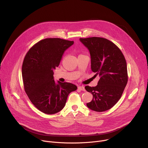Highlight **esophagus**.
Instances as JSON below:
<instances>
[{"label":"esophagus","mask_w":148,"mask_h":148,"mask_svg":"<svg viewBox=\"0 0 148 148\" xmlns=\"http://www.w3.org/2000/svg\"><path fill=\"white\" fill-rule=\"evenodd\" d=\"M78 89L79 90H81V91H86L85 88H84V87H83V86H79V87H78Z\"/></svg>","instance_id":"1"}]
</instances>
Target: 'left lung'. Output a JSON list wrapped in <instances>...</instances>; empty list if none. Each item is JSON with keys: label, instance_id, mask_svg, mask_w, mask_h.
Returning a JSON list of instances; mask_svg holds the SVG:
<instances>
[{"label": "left lung", "instance_id": "obj_1", "mask_svg": "<svg viewBox=\"0 0 148 148\" xmlns=\"http://www.w3.org/2000/svg\"><path fill=\"white\" fill-rule=\"evenodd\" d=\"M79 40L90 51L92 71L100 77L97 86L85 87L93 96L87 106L97 112L108 110L119 100L128 82L124 56L114 43L106 38L92 37L80 38Z\"/></svg>", "mask_w": 148, "mask_h": 148}]
</instances>
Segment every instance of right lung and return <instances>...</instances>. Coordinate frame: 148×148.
I'll use <instances>...</instances> for the list:
<instances>
[{
  "mask_svg": "<svg viewBox=\"0 0 148 148\" xmlns=\"http://www.w3.org/2000/svg\"><path fill=\"white\" fill-rule=\"evenodd\" d=\"M73 44V41L59 38H45L34 45L25 57L22 70L25 90L33 104L45 114L62 110L69 94L77 89L71 83H56L53 77L63 54Z\"/></svg>",
  "mask_w": 148,
  "mask_h": 148,
  "instance_id": "obj_1",
  "label": "right lung"
}]
</instances>
